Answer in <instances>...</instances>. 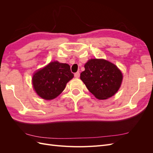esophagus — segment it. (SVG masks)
<instances>
[{
	"mask_svg": "<svg viewBox=\"0 0 153 153\" xmlns=\"http://www.w3.org/2000/svg\"><path fill=\"white\" fill-rule=\"evenodd\" d=\"M75 75V78H79L80 77V73L78 72V71H77L76 73H75V75Z\"/></svg>",
	"mask_w": 153,
	"mask_h": 153,
	"instance_id": "esophagus-1",
	"label": "esophagus"
}]
</instances>
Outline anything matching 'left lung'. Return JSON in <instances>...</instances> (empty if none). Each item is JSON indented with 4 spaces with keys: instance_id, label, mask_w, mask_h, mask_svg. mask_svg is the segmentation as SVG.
<instances>
[{
    "instance_id": "left-lung-1",
    "label": "left lung",
    "mask_w": 153,
    "mask_h": 153,
    "mask_svg": "<svg viewBox=\"0 0 153 153\" xmlns=\"http://www.w3.org/2000/svg\"><path fill=\"white\" fill-rule=\"evenodd\" d=\"M80 79L91 93L99 100L114 96L121 86L123 75L114 64L104 59H91L84 66Z\"/></svg>"
}]
</instances>
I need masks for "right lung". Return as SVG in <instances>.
I'll return each instance as SVG.
<instances>
[{
  "label": "right lung",
  "mask_w": 153,
  "mask_h": 153,
  "mask_svg": "<svg viewBox=\"0 0 153 153\" xmlns=\"http://www.w3.org/2000/svg\"><path fill=\"white\" fill-rule=\"evenodd\" d=\"M73 76L68 64L55 61L35 73L32 78V84L41 98L50 100L61 94Z\"/></svg>",
  "instance_id": "right-lung-1"
}]
</instances>
